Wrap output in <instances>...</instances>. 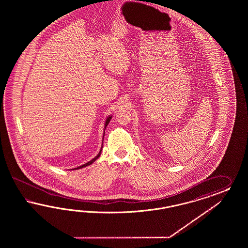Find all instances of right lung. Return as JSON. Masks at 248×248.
<instances>
[{
    "instance_id": "add662e5",
    "label": "right lung",
    "mask_w": 248,
    "mask_h": 248,
    "mask_svg": "<svg viewBox=\"0 0 248 248\" xmlns=\"http://www.w3.org/2000/svg\"><path fill=\"white\" fill-rule=\"evenodd\" d=\"M112 119V115H109L107 118H106V120H105V130L106 126L108 125V124H109V122L111 121ZM104 136H105V132H104ZM103 141H104V138H103ZM102 149H103V145H102V147H101V150L99 152V154H98L97 155L95 156V157L93 158V159H92L91 161H89L88 163H86V164H84V165H80V166H78V167H76V168H74V169H72V170H77V169H81V168H83V167H86V166H88V165H92L94 161H96L98 158L100 157V155H101V153H102Z\"/></svg>"
}]
</instances>
